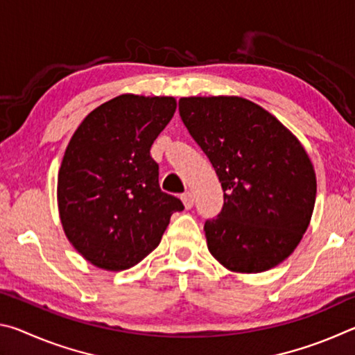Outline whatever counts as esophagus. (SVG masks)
<instances>
[{"label":"esophagus","instance_id":"obj_1","mask_svg":"<svg viewBox=\"0 0 355 355\" xmlns=\"http://www.w3.org/2000/svg\"><path fill=\"white\" fill-rule=\"evenodd\" d=\"M182 202L186 209H189L192 205H194V196L191 194V192H184L182 196Z\"/></svg>","mask_w":355,"mask_h":355}]
</instances>
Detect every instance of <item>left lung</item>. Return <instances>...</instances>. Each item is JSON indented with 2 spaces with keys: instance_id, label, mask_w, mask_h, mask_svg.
Here are the masks:
<instances>
[{
  "instance_id": "1",
  "label": "left lung",
  "mask_w": 355,
  "mask_h": 355,
  "mask_svg": "<svg viewBox=\"0 0 355 355\" xmlns=\"http://www.w3.org/2000/svg\"><path fill=\"white\" fill-rule=\"evenodd\" d=\"M178 111L224 191L222 211L203 227L209 254L232 272L277 266L297 248L315 208L316 175L304 146L243 97H183Z\"/></svg>"
}]
</instances>
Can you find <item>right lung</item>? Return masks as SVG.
I'll list each match as a JSON object with an SVG mask.
<instances>
[{
	"mask_svg": "<svg viewBox=\"0 0 355 355\" xmlns=\"http://www.w3.org/2000/svg\"><path fill=\"white\" fill-rule=\"evenodd\" d=\"M177 110L173 97L123 94L84 117L58 173V208L65 236L84 260L123 271L158 248L182 211L161 191L153 141Z\"/></svg>",
	"mask_w": 355,
	"mask_h": 355,
	"instance_id": "add662e5",
	"label": "right lung"
}]
</instances>
